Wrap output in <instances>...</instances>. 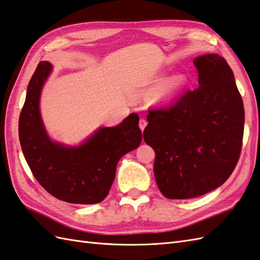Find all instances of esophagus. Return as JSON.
<instances>
[{
	"instance_id": "obj_1",
	"label": "esophagus",
	"mask_w": 260,
	"mask_h": 260,
	"mask_svg": "<svg viewBox=\"0 0 260 260\" xmlns=\"http://www.w3.org/2000/svg\"><path fill=\"white\" fill-rule=\"evenodd\" d=\"M138 125H140V128L142 129V132H144L145 127H146V125H147V122H146V120H145L144 118H141V119H140V123H138Z\"/></svg>"
}]
</instances>
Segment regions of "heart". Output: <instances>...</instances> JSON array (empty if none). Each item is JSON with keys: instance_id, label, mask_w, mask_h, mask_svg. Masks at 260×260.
<instances>
[{"instance_id": "1", "label": "heart", "mask_w": 260, "mask_h": 260, "mask_svg": "<svg viewBox=\"0 0 260 260\" xmlns=\"http://www.w3.org/2000/svg\"><path fill=\"white\" fill-rule=\"evenodd\" d=\"M187 82V78L185 75H176L172 77L171 80L164 83L161 86L159 92L156 96V102L158 103H167L174 99L180 89H182Z\"/></svg>"}]
</instances>
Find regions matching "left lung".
Here are the masks:
<instances>
[{
  "mask_svg": "<svg viewBox=\"0 0 260 260\" xmlns=\"http://www.w3.org/2000/svg\"><path fill=\"white\" fill-rule=\"evenodd\" d=\"M198 87L165 108L149 110L144 141L155 150L154 175L170 199L207 194L224 184L237 165L245 111L226 59H194Z\"/></svg>",
  "mask_w": 260,
  "mask_h": 260,
  "instance_id": "1",
  "label": "left lung"
}]
</instances>
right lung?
I'll list each match as a JSON object with an SVG mask.
<instances>
[{
	"label": "right lung",
	"instance_id": "1",
	"mask_svg": "<svg viewBox=\"0 0 260 260\" xmlns=\"http://www.w3.org/2000/svg\"><path fill=\"white\" fill-rule=\"evenodd\" d=\"M52 69L50 62H40L28 83L19 120L23 155L52 196L71 204H98L111 189L120 157L140 146V117L132 113L117 126L100 127L78 146L53 142L40 112L41 90Z\"/></svg>",
	"mask_w": 260,
	"mask_h": 260
}]
</instances>
